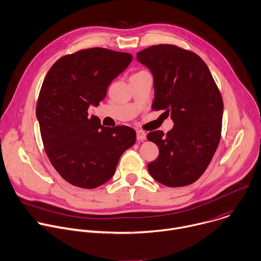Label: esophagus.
<instances>
[{
    "mask_svg": "<svg viewBox=\"0 0 261 261\" xmlns=\"http://www.w3.org/2000/svg\"><path fill=\"white\" fill-rule=\"evenodd\" d=\"M136 138L138 141H142L146 138V133L142 130H137L136 131Z\"/></svg>",
    "mask_w": 261,
    "mask_h": 261,
    "instance_id": "esophagus-1",
    "label": "esophagus"
}]
</instances>
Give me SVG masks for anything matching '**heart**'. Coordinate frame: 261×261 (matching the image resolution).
<instances>
[{
  "label": "heart",
  "instance_id": "obj_1",
  "mask_svg": "<svg viewBox=\"0 0 261 261\" xmlns=\"http://www.w3.org/2000/svg\"><path fill=\"white\" fill-rule=\"evenodd\" d=\"M141 71H145V70H140V71H138V72H141Z\"/></svg>",
  "mask_w": 261,
  "mask_h": 261
}]
</instances>
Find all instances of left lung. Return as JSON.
<instances>
[{"mask_svg":"<svg viewBox=\"0 0 261 261\" xmlns=\"http://www.w3.org/2000/svg\"><path fill=\"white\" fill-rule=\"evenodd\" d=\"M153 75L152 111H165L174 127L166 134L151 131L146 138L159 147L147 165L150 176L169 188L197 181L209 166L220 141L223 101L204 60L176 45L160 44L137 53Z\"/></svg>","mask_w":261,"mask_h":261,"instance_id":"1","label":"left lung"}]
</instances>
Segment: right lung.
I'll list each match as a JSON object with an SVG mask.
<instances>
[{
    "instance_id": "obj_1",
    "label": "right lung",
    "mask_w": 261,
    "mask_h": 261,
    "mask_svg": "<svg viewBox=\"0 0 261 261\" xmlns=\"http://www.w3.org/2000/svg\"><path fill=\"white\" fill-rule=\"evenodd\" d=\"M133 56L106 48L82 49L60 57L42 84L37 118L46 154L59 175L81 189L109 181L122 153L136 140L127 126L103 127L90 105L98 106L112 81Z\"/></svg>"
}]
</instances>
